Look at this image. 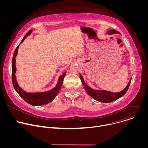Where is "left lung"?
<instances>
[{"mask_svg":"<svg viewBox=\"0 0 148 148\" xmlns=\"http://www.w3.org/2000/svg\"><path fill=\"white\" fill-rule=\"evenodd\" d=\"M119 34V33L115 30H110L107 32V34ZM79 77L81 79V81L82 83L83 84L84 88H85L86 92L87 94L90 95L92 98L95 99V100L103 103H108L114 101H115L122 96H123L126 91H128L130 83L131 81V79H130V82H128V85L121 92H112L111 91H108L106 90H93L91 87H90L85 82L84 80V78L81 74L79 75Z\"/></svg>","mask_w":148,"mask_h":148,"instance_id":"obj_1","label":"left lung"}]
</instances>
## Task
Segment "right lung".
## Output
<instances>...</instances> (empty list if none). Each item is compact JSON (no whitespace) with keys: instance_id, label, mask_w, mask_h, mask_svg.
<instances>
[{"instance_id":"right-lung-1","label":"right lung","mask_w":148,"mask_h":148,"mask_svg":"<svg viewBox=\"0 0 148 148\" xmlns=\"http://www.w3.org/2000/svg\"><path fill=\"white\" fill-rule=\"evenodd\" d=\"M32 30H29L27 34L25 35V36L23 37L22 40L21 41L20 43H22V42L25 40V39L31 33H32ZM20 45L16 47L14 54L13 57L12 58V83L13 87L14 88V90L17 92V94L22 97L26 102L28 103L33 105V106H40V105H43L47 104L51 101H53V99L56 98L58 93L59 92L61 87L62 85V82L64 80V77L66 74V72L63 73L58 78V82L56 86L47 91L46 92H27L25 91L22 88H20V86L18 85V83L16 80V77L15 75V73L16 72V57L17 54L18 52V48L19 47Z\"/></svg>"}]
</instances>
